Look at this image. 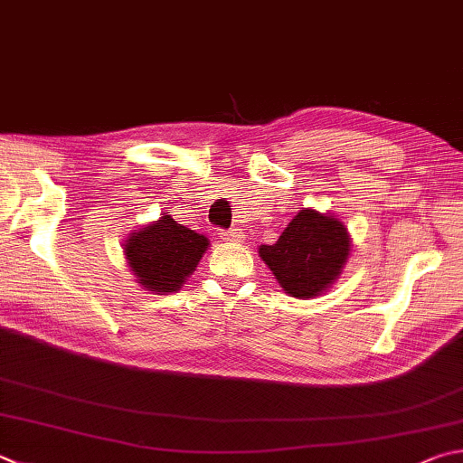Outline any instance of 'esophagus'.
I'll use <instances>...</instances> for the list:
<instances>
[{
	"mask_svg": "<svg viewBox=\"0 0 463 463\" xmlns=\"http://www.w3.org/2000/svg\"><path fill=\"white\" fill-rule=\"evenodd\" d=\"M221 237L226 242H239V245H241V242L245 241V232H242L241 229H231V231H222Z\"/></svg>",
	"mask_w": 463,
	"mask_h": 463,
	"instance_id": "1",
	"label": "esophagus"
}]
</instances>
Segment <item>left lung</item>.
I'll list each match as a JSON object with an SVG mask.
<instances>
[{
    "label": "left lung",
    "instance_id": "8db88e82",
    "mask_svg": "<svg viewBox=\"0 0 463 463\" xmlns=\"http://www.w3.org/2000/svg\"><path fill=\"white\" fill-rule=\"evenodd\" d=\"M350 250V232L338 216L304 208L275 245L259 247V257L288 296L314 299L340 279Z\"/></svg>",
    "mask_w": 463,
    "mask_h": 463
}]
</instances>
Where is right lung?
Segmentation results:
<instances>
[{"label":"right lung","instance_id":"add662e5","mask_svg":"<svg viewBox=\"0 0 463 463\" xmlns=\"http://www.w3.org/2000/svg\"><path fill=\"white\" fill-rule=\"evenodd\" d=\"M208 245L204 234L190 231L162 213L157 221L129 232L123 253L141 289L154 296H167L178 291L196 271Z\"/></svg>","mask_w":463,"mask_h":463}]
</instances>
